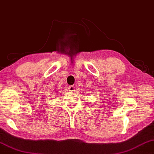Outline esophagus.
<instances>
[{
  "label": "esophagus",
  "instance_id": "esophagus-1",
  "mask_svg": "<svg viewBox=\"0 0 154 154\" xmlns=\"http://www.w3.org/2000/svg\"><path fill=\"white\" fill-rule=\"evenodd\" d=\"M77 88V86H74V85H72V86H68V90L71 92H73L76 90Z\"/></svg>",
  "mask_w": 154,
  "mask_h": 154
}]
</instances>
